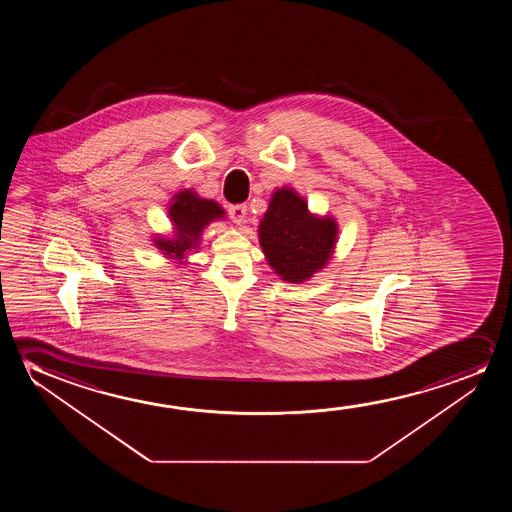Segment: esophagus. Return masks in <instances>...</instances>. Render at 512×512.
<instances>
[{"label": "esophagus", "mask_w": 512, "mask_h": 512, "mask_svg": "<svg viewBox=\"0 0 512 512\" xmlns=\"http://www.w3.org/2000/svg\"><path fill=\"white\" fill-rule=\"evenodd\" d=\"M246 206L245 204H238V206H231L229 208V217H231L234 224H243L246 218Z\"/></svg>", "instance_id": "obj_1"}]
</instances>
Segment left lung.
I'll use <instances>...</instances> for the list:
<instances>
[{"label":"left lung","instance_id":"obj_1","mask_svg":"<svg viewBox=\"0 0 512 512\" xmlns=\"http://www.w3.org/2000/svg\"><path fill=\"white\" fill-rule=\"evenodd\" d=\"M257 232L274 273L287 283H304L329 264L339 225L332 215L311 213L306 199L283 185L269 199Z\"/></svg>","mask_w":512,"mask_h":512}]
</instances>
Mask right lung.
Listing matches in <instances>:
<instances>
[{
    "label": "right lung",
    "instance_id": "1",
    "mask_svg": "<svg viewBox=\"0 0 512 512\" xmlns=\"http://www.w3.org/2000/svg\"><path fill=\"white\" fill-rule=\"evenodd\" d=\"M168 217L173 231L168 236L157 234L152 238L162 257L171 260L176 267L189 264L187 257L196 253L203 231L217 220H225V211L213 199H204L194 189H183L171 197Z\"/></svg>",
    "mask_w": 512,
    "mask_h": 512
}]
</instances>
